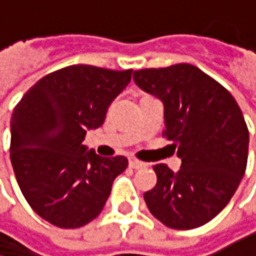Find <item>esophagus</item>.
<instances>
[{"label":"esophagus","instance_id":"1","mask_svg":"<svg viewBox=\"0 0 256 256\" xmlns=\"http://www.w3.org/2000/svg\"><path fill=\"white\" fill-rule=\"evenodd\" d=\"M129 166L134 168V170H142V168H147V164H144V162H141V160H138L135 158H130L129 159Z\"/></svg>","mask_w":256,"mask_h":256}]
</instances>
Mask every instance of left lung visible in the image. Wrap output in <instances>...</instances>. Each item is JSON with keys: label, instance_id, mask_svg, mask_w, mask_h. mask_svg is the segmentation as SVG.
I'll return each instance as SVG.
<instances>
[{"label": "left lung", "instance_id": "left-lung-1", "mask_svg": "<svg viewBox=\"0 0 256 256\" xmlns=\"http://www.w3.org/2000/svg\"><path fill=\"white\" fill-rule=\"evenodd\" d=\"M135 84L162 100L164 136L182 168L153 166L158 183L144 194L150 213L172 230H194L218 216L246 171L249 130L231 92L192 64L134 72Z\"/></svg>", "mask_w": 256, "mask_h": 256}]
</instances>
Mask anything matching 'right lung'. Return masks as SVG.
<instances>
[{"instance_id": "1", "label": "right lung", "mask_w": 256, "mask_h": 256, "mask_svg": "<svg viewBox=\"0 0 256 256\" xmlns=\"http://www.w3.org/2000/svg\"><path fill=\"white\" fill-rule=\"evenodd\" d=\"M130 78L132 70L68 66L43 76L16 104L12 166L26 202L49 224L80 228L96 219L129 165L124 156L100 158L82 142Z\"/></svg>"}]
</instances>
